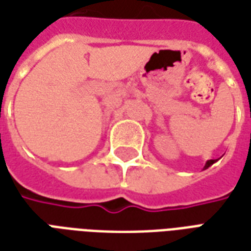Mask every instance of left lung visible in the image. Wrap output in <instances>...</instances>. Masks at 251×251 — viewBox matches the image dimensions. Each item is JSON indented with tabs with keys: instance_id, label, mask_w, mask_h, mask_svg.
Wrapping results in <instances>:
<instances>
[{
	"instance_id": "left-lung-1",
	"label": "left lung",
	"mask_w": 251,
	"mask_h": 251,
	"mask_svg": "<svg viewBox=\"0 0 251 251\" xmlns=\"http://www.w3.org/2000/svg\"><path fill=\"white\" fill-rule=\"evenodd\" d=\"M214 163H216V160H208V161H206V164H205L204 169H208L209 167H210V165H213Z\"/></svg>"
}]
</instances>
